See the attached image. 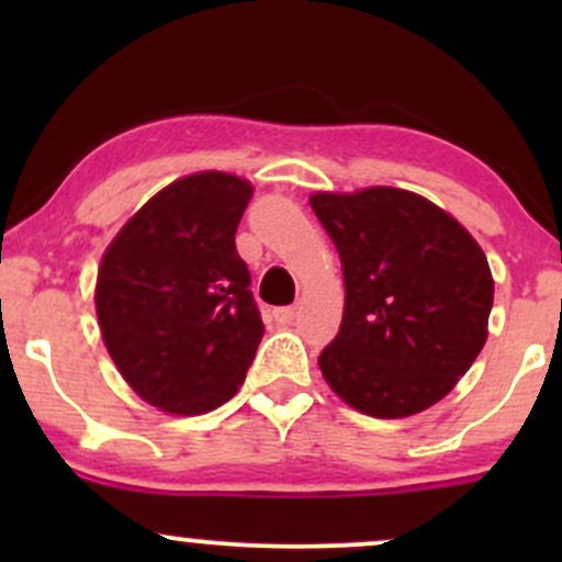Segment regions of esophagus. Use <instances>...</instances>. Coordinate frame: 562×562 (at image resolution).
Instances as JSON below:
<instances>
[{
  "mask_svg": "<svg viewBox=\"0 0 562 562\" xmlns=\"http://www.w3.org/2000/svg\"><path fill=\"white\" fill-rule=\"evenodd\" d=\"M295 317H299V306H282V308H274V319L280 322V325H290Z\"/></svg>",
  "mask_w": 562,
  "mask_h": 562,
  "instance_id": "1",
  "label": "esophagus"
}]
</instances>
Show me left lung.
I'll return each instance as SVG.
<instances>
[{"label": "left lung", "mask_w": 562, "mask_h": 562, "mask_svg": "<svg viewBox=\"0 0 562 562\" xmlns=\"http://www.w3.org/2000/svg\"><path fill=\"white\" fill-rule=\"evenodd\" d=\"M308 203L344 263V322L319 353L330 389L380 420L441 402L486 344L494 280L481 245L396 187L317 192Z\"/></svg>", "instance_id": "obj_1"}]
</instances>
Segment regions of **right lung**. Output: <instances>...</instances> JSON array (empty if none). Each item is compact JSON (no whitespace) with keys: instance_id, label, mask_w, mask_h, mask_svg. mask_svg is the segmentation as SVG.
I'll return each instance as SVG.
<instances>
[{"instance_id":"add662e5","label":"right lung","mask_w":562,"mask_h":562,"mask_svg":"<svg viewBox=\"0 0 562 562\" xmlns=\"http://www.w3.org/2000/svg\"><path fill=\"white\" fill-rule=\"evenodd\" d=\"M254 187L222 171L177 179L124 224L97 272V319L147 404L203 415L229 402L261 344L250 272L235 248Z\"/></svg>"}]
</instances>
